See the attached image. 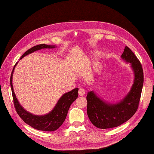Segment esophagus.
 I'll list each match as a JSON object with an SVG mask.
<instances>
[{"label": "esophagus", "instance_id": "1", "mask_svg": "<svg viewBox=\"0 0 154 154\" xmlns=\"http://www.w3.org/2000/svg\"><path fill=\"white\" fill-rule=\"evenodd\" d=\"M78 94L80 96H83L85 94V91H84V89H83V88H80L78 91Z\"/></svg>", "mask_w": 154, "mask_h": 154}]
</instances>
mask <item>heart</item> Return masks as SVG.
Listing matches in <instances>:
<instances>
[{
    "label": "heart",
    "mask_w": 154,
    "mask_h": 154,
    "mask_svg": "<svg viewBox=\"0 0 154 154\" xmlns=\"http://www.w3.org/2000/svg\"><path fill=\"white\" fill-rule=\"evenodd\" d=\"M98 54H99V53L97 52V51H94V52L93 53V55H94V56H97ZM80 62H81V64H82V65H88V63H90V60L87 57H83L81 60Z\"/></svg>",
    "instance_id": "b5f03b06"
}]
</instances>
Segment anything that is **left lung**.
I'll use <instances>...</instances> for the list:
<instances>
[{
	"label": "left lung",
	"mask_w": 154,
	"mask_h": 154,
	"mask_svg": "<svg viewBox=\"0 0 154 154\" xmlns=\"http://www.w3.org/2000/svg\"><path fill=\"white\" fill-rule=\"evenodd\" d=\"M121 58L126 63H130L134 76L133 84L127 94L117 103H109L93 91L87 93L88 117L91 123L98 128L118 127L131 118L138 108L144 81L141 64L127 46Z\"/></svg>",
	"instance_id": "1"
}]
</instances>
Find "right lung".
Returning a JSON list of instances; mask_svg holds the SVG:
<instances>
[{
	"label": "right lung",
	"mask_w": 154,
	"mask_h": 154,
	"mask_svg": "<svg viewBox=\"0 0 154 154\" xmlns=\"http://www.w3.org/2000/svg\"><path fill=\"white\" fill-rule=\"evenodd\" d=\"M57 48L56 45L40 44L37 45L27 50L23 54L20 60L26 56L42 49H53ZM18 62L15 65L11 74L10 85L12 91L14 105L18 116L24 122L31 126L35 129L42 130V131L51 132L57 130L64 122L66 118L70 106L72 102L76 100L78 96V88H74L73 90L63 94L57 101L54 108L49 113L44 115H35L27 111L18 101L16 95L14 92L13 87V74L14 70Z\"/></svg>",
	"instance_id": "right-lung-1"
}]
</instances>
